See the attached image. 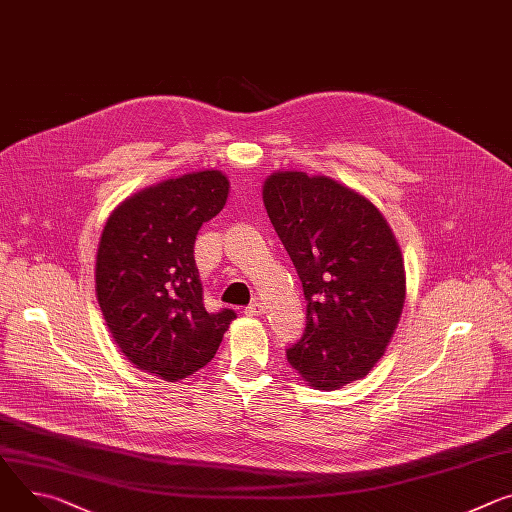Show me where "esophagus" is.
<instances>
[{"mask_svg": "<svg viewBox=\"0 0 512 512\" xmlns=\"http://www.w3.org/2000/svg\"><path fill=\"white\" fill-rule=\"evenodd\" d=\"M263 312H265V308H263L259 302L247 306V310H245V314H249V316H261Z\"/></svg>", "mask_w": 512, "mask_h": 512, "instance_id": "esophagus-1", "label": "esophagus"}]
</instances>
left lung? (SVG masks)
Returning a JSON list of instances; mask_svg holds the SVG:
<instances>
[{
    "label": "left lung",
    "instance_id": "obj_1",
    "mask_svg": "<svg viewBox=\"0 0 512 512\" xmlns=\"http://www.w3.org/2000/svg\"><path fill=\"white\" fill-rule=\"evenodd\" d=\"M263 204L306 298V329L286 351L290 365L327 392L365 378L406 296L392 228L367 198L324 175L277 171L263 183Z\"/></svg>",
    "mask_w": 512,
    "mask_h": 512
}]
</instances>
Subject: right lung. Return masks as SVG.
Returning a JSON list of instances; mask_svg holds the SVG:
<instances>
[{"instance_id":"add662e5","label":"right lung","mask_w":512,"mask_h":512,"mask_svg":"<svg viewBox=\"0 0 512 512\" xmlns=\"http://www.w3.org/2000/svg\"><path fill=\"white\" fill-rule=\"evenodd\" d=\"M224 173L165 179L108 218L96 257V296L128 361L177 382L218 351L237 312H208L194 259L196 235L226 204Z\"/></svg>"}]
</instances>
